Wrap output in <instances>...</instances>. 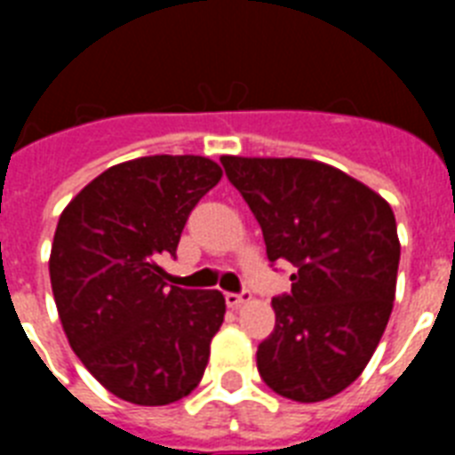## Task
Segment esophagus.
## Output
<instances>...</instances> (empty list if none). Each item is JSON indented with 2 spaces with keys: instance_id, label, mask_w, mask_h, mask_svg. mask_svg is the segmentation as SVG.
Here are the masks:
<instances>
[{
  "instance_id": "1",
  "label": "esophagus",
  "mask_w": 455,
  "mask_h": 455,
  "mask_svg": "<svg viewBox=\"0 0 455 455\" xmlns=\"http://www.w3.org/2000/svg\"><path fill=\"white\" fill-rule=\"evenodd\" d=\"M224 299H227V304H228V307H231V309H235V307H241L243 302H248V299H250V291L227 292V295H224Z\"/></svg>"
}]
</instances>
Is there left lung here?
Listing matches in <instances>:
<instances>
[{
    "mask_svg": "<svg viewBox=\"0 0 455 455\" xmlns=\"http://www.w3.org/2000/svg\"><path fill=\"white\" fill-rule=\"evenodd\" d=\"M262 227L271 264L291 262V292L257 371L276 395L323 402L349 387L387 328L399 238L392 207L331 164L302 157H221Z\"/></svg>",
    "mask_w": 455,
    "mask_h": 455,
    "instance_id": "obj_1",
    "label": "left lung"
}]
</instances>
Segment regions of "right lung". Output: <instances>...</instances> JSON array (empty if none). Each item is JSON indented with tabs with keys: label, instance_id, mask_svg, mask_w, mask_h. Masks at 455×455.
<instances>
[{
	"label": "right lung",
	"instance_id": "add662e5",
	"mask_svg": "<svg viewBox=\"0 0 455 455\" xmlns=\"http://www.w3.org/2000/svg\"><path fill=\"white\" fill-rule=\"evenodd\" d=\"M220 179L207 157H137L60 214L49 259L60 323L89 373L124 402H179L205 373L224 295L167 285L160 259L177 257L188 214Z\"/></svg>",
	"mask_w": 455,
	"mask_h": 455
}]
</instances>
